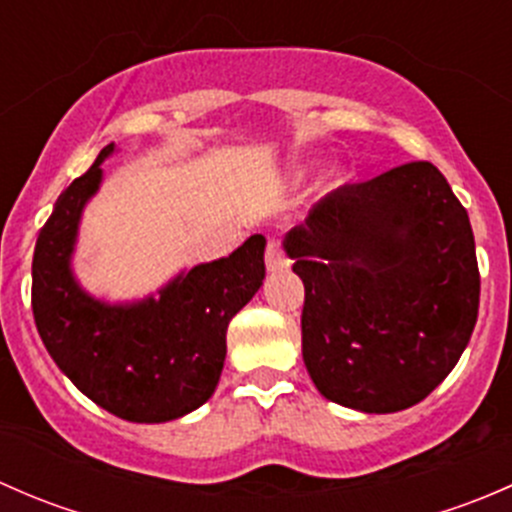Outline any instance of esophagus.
Segmentation results:
<instances>
[{"instance_id": "34e87169", "label": "esophagus", "mask_w": 512, "mask_h": 512, "mask_svg": "<svg viewBox=\"0 0 512 512\" xmlns=\"http://www.w3.org/2000/svg\"><path fill=\"white\" fill-rule=\"evenodd\" d=\"M265 262H267V270H270V272H280V270H285V267H287V257H285V252H282L280 242H277V240L267 242Z\"/></svg>"}]
</instances>
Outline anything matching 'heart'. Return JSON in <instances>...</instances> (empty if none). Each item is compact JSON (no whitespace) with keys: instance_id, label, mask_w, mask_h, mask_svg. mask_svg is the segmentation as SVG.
I'll return each mask as SVG.
<instances>
[{"instance_id":"b5f03b06","label":"heart","mask_w":512,"mask_h":512,"mask_svg":"<svg viewBox=\"0 0 512 512\" xmlns=\"http://www.w3.org/2000/svg\"><path fill=\"white\" fill-rule=\"evenodd\" d=\"M309 170H312V163H309V165H304V168H299V170H297V175H294V178H297V180H302L304 175L309 173Z\"/></svg>"}]
</instances>
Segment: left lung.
I'll return each instance as SVG.
<instances>
[{"label":"left lung","instance_id":"obj_1","mask_svg":"<svg viewBox=\"0 0 512 512\" xmlns=\"http://www.w3.org/2000/svg\"><path fill=\"white\" fill-rule=\"evenodd\" d=\"M282 245L304 282L302 359L324 399L394 414L451 374L480 275L471 220L436 165L334 190Z\"/></svg>","mask_w":512,"mask_h":512}]
</instances>
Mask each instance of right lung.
Instances as JSON below:
<instances>
[{
    "instance_id": "obj_1",
    "label": "right lung",
    "mask_w": 512,
    "mask_h": 512,
    "mask_svg": "<svg viewBox=\"0 0 512 512\" xmlns=\"http://www.w3.org/2000/svg\"><path fill=\"white\" fill-rule=\"evenodd\" d=\"M106 146L41 227L32 262V309L46 352L81 394L133 423H165L215 394L227 324L265 280V245L252 235L232 255L178 272L156 294L108 302L81 287L74 252L84 208L101 190Z\"/></svg>"
}]
</instances>
